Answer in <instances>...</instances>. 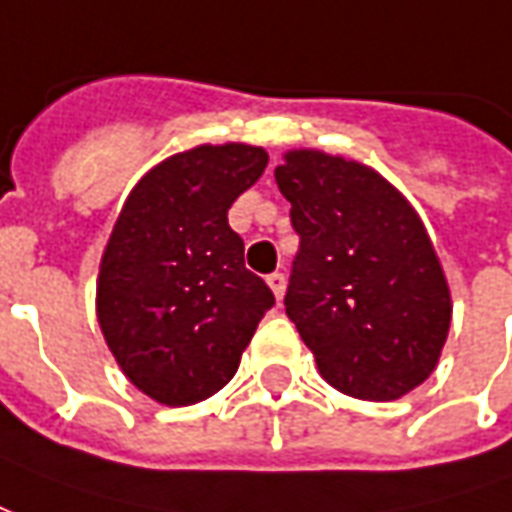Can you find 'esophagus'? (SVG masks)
I'll return each instance as SVG.
<instances>
[{"instance_id": "1", "label": "esophagus", "mask_w": 512, "mask_h": 512, "mask_svg": "<svg viewBox=\"0 0 512 512\" xmlns=\"http://www.w3.org/2000/svg\"><path fill=\"white\" fill-rule=\"evenodd\" d=\"M267 286H270L272 294H275V300H281L283 292H286V278H283V272H272V275H267Z\"/></svg>"}]
</instances>
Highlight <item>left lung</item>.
Masks as SVG:
<instances>
[{
  "instance_id": "1",
  "label": "left lung",
  "mask_w": 512,
  "mask_h": 512,
  "mask_svg": "<svg viewBox=\"0 0 512 512\" xmlns=\"http://www.w3.org/2000/svg\"><path fill=\"white\" fill-rule=\"evenodd\" d=\"M275 182L300 234L286 316L324 382L395 401L434 374L453 300L423 220L365 163L289 149Z\"/></svg>"
}]
</instances>
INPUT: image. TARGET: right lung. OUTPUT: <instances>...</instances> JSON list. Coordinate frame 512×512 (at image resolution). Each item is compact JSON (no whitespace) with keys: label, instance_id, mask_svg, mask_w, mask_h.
Returning a JSON list of instances; mask_svg holds the SVG:
<instances>
[{"label":"right lung","instance_id":"right-lung-1","mask_svg":"<svg viewBox=\"0 0 512 512\" xmlns=\"http://www.w3.org/2000/svg\"><path fill=\"white\" fill-rule=\"evenodd\" d=\"M267 160L240 141L199 144L149 169L119 210L100 259L98 324L122 374L158 404H199L226 387L275 305L229 226Z\"/></svg>","mask_w":512,"mask_h":512}]
</instances>
